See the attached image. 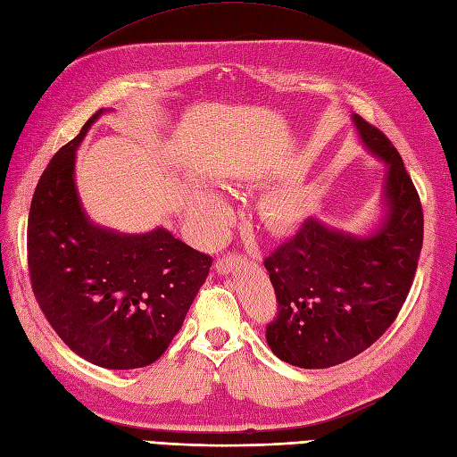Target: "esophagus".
<instances>
[{
  "instance_id": "1",
  "label": "esophagus",
  "mask_w": 457,
  "mask_h": 457,
  "mask_svg": "<svg viewBox=\"0 0 457 457\" xmlns=\"http://www.w3.org/2000/svg\"><path fill=\"white\" fill-rule=\"evenodd\" d=\"M241 263H243V260H239L237 256H233V254L224 256V258H218L216 260V271L222 273V275H228L233 270H237Z\"/></svg>"
}]
</instances>
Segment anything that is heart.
Wrapping results in <instances>:
<instances>
[{"label": "heart", "instance_id": "1", "mask_svg": "<svg viewBox=\"0 0 457 457\" xmlns=\"http://www.w3.org/2000/svg\"><path fill=\"white\" fill-rule=\"evenodd\" d=\"M189 218L194 220V224L207 235H216L226 220V203L216 194L201 191V194H197L194 199H191ZM300 218H302L300 204L294 197L287 194H278L270 199L266 220L273 228L277 229L290 228L294 224H298Z\"/></svg>", "mask_w": 457, "mask_h": 457}]
</instances>
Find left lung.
<instances>
[{"instance_id": "1", "label": "left lung", "mask_w": 457, "mask_h": 457, "mask_svg": "<svg viewBox=\"0 0 457 457\" xmlns=\"http://www.w3.org/2000/svg\"><path fill=\"white\" fill-rule=\"evenodd\" d=\"M353 123L387 169L379 220L357 235L309 218L263 262L278 303L266 340L298 368H330L370 347L399 315L421 253V203L399 152L361 115Z\"/></svg>"}]
</instances>
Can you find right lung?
I'll return each instance as SVG.
<instances>
[{
  "label": "right lung",
  "mask_w": 457,
  "mask_h": 457,
  "mask_svg": "<svg viewBox=\"0 0 457 457\" xmlns=\"http://www.w3.org/2000/svg\"><path fill=\"white\" fill-rule=\"evenodd\" d=\"M102 113L41 174L28 216V270L43 315L73 353L110 370H130L163 355L212 258L165 228L130 235L87 216L76 152Z\"/></svg>",
  "instance_id": "1"
}]
</instances>
